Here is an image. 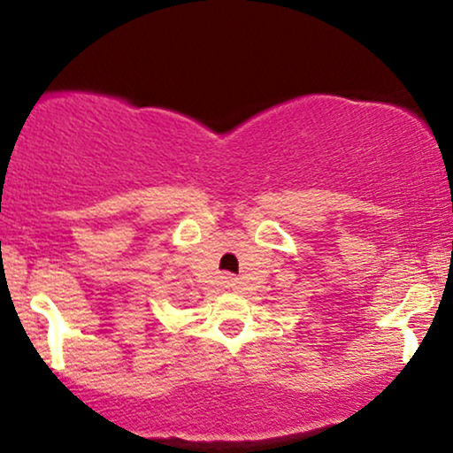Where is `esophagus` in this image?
Returning <instances> with one entry per match:
<instances>
[{
  "label": "esophagus",
  "mask_w": 453,
  "mask_h": 453,
  "mask_svg": "<svg viewBox=\"0 0 453 453\" xmlns=\"http://www.w3.org/2000/svg\"><path fill=\"white\" fill-rule=\"evenodd\" d=\"M226 280H227V286H232V288H236V286H238V278L226 276Z\"/></svg>",
  "instance_id": "esophagus-1"
}]
</instances>
